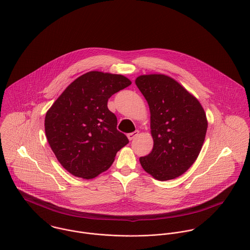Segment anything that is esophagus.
Listing matches in <instances>:
<instances>
[{"label": "esophagus", "instance_id": "34e87169", "mask_svg": "<svg viewBox=\"0 0 250 250\" xmlns=\"http://www.w3.org/2000/svg\"><path fill=\"white\" fill-rule=\"evenodd\" d=\"M138 134H139V131H138V130H135V131H133V132H131V133H128V134H127V138H128L129 140H132V139H134Z\"/></svg>", "mask_w": 250, "mask_h": 250}]
</instances>
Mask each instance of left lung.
I'll list each match as a JSON object with an SVG mask.
<instances>
[{"label": "left lung", "instance_id": "1", "mask_svg": "<svg viewBox=\"0 0 250 250\" xmlns=\"http://www.w3.org/2000/svg\"><path fill=\"white\" fill-rule=\"evenodd\" d=\"M135 83L148 102L152 152L139 159L143 169L160 181L179 177L197 160L208 120L200 101L164 74L141 75Z\"/></svg>", "mask_w": 250, "mask_h": 250}]
</instances>
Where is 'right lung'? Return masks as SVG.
<instances>
[{
	"instance_id": "1",
	"label": "right lung",
	"mask_w": 250,
	"mask_h": 250,
	"mask_svg": "<svg viewBox=\"0 0 250 250\" xmlns=\"http://www.w3.org/2000/svg\"><path fill=\"white\" fill-rule=\"evenodd\" d=\"M123 75L87 72L72 82L47 110L44 131L60 165L72 175L91 179L107 170L128 143L117 129L108 99L130 85Z\"/></svg>"
}]
</instances>
